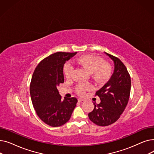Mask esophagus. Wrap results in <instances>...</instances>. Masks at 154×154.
<instances>
[{"mask_svg":"<svg viewBox=\"0 0 154 154\" xmlns=\"http://www.w3.org/2000/svg\"><path fill=\"white\" fill-rule=\"evenodd\" d=\"M78 101H79V102H80V103H82V102H85V100H84V99H78Z\"/></svg>","mask_w":154,"mask_h":154,"instance_id":"34e87169","label":"esophagus"}]
</instances>
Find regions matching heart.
<instances>
[{"label":"heart","instance_id":"heart-1","mask_svg":"<svg viewBox=\"0 0 154 154\" xmlns=\"http://www.w3.org/2000/svg\"><path fill=\"white\" fill-rule=\"evenodd\" d=\"M74 62L83 67L88 72L92 73L94 79L97 81H103L108 79L110 75L111 69L109 64L105 63L103 60L94 55H83L77 57L74 60ZM73 70V67L69 63H67L64 66L63 72L66 77L69 78L71 75ZM90 85H80L77 87V92L82 93L85 90L91 88Z\"/></svg>","mask_w":154,"mask_h":154}]
</instances>
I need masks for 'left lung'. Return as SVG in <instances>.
Masks as SVG:
<instances>
[{
    "label": "left lung",
    "instance_id": "left-lung-1",
    "mask_svg": "<svg viewBox=\"0 0 154 154\" xmlns=\"http://www.w3.org/2000/svg\"><path fill=\"white\" fill-rule=\"evenodd\" d=\"M114 63V71L109 81L97 91L100 103H94L88 118L95 124L107 126L116 122L125 110L130 97L131 80L127 68L116 57L105 52Z\"/></svg>",
    "mask_w": 154,
    "mask_h": 154
}]
</instances>
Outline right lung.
<instances>
[{
    "mask_svg": "<svg viewBox=\"0 0 154 154\" xmlns=\"http://www.w3.org/2000/svg\"><path fill=\"white\" fill-rule=\"evenodd\" d=\"M77 52H56L40 62L32 75L30 94L38 117L46 124L59 127L69 120L76 106L75 97L62 100L57 90L63 83V65Z\"/></svg>",
    "mask_w": 154,
    "mask_h": 154,
    "instance_id": "1",
    "label": "right lung"
}]
</instances>
